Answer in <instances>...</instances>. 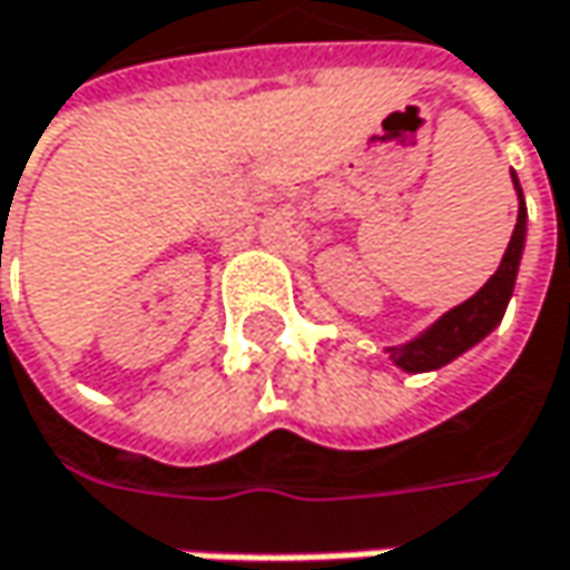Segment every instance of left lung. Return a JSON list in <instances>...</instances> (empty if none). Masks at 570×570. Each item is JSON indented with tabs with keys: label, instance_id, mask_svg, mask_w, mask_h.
Returning a JSON list of instances; mask_svg holds the SVG:
<instances>
[{
	"label": "left lung",
	"instance_id": "left-lung-1",
	"mask_svg": "<svg viewBox=\"0 0 570 570\" xmlns=\"http://www.w3.org/2000/svg\"><path fill=\"white\" fill-rule=\"evenodd\" d=\"M512 181H515V191H519V218H515V232L509 237V247L502 254L499 271L480 286V293H473L466 303L443 313L428 333H421V336L404 342V345L389 348L391 362L397 368H404V372H434L440 365L453 362L456 355H463L466 348H473L480 338H487L499 326V320H502V313H505V306L512 299V286H515V274H519L522 247H525V218H529L515 173H512Z\"/></svg>",
	"mask_w": 570,
	"mask_h": 570
}]
</instances>
